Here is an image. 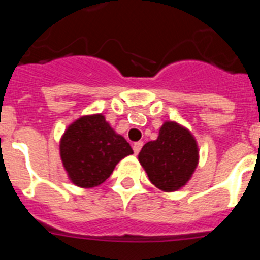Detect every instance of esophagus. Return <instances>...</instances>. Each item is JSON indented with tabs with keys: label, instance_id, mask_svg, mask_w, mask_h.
I'll list each match as a JSON object with an SVG mask.
<instances>
[{
	"label": "esophagus",
	"instance_id": "34e87169",
	"mask_svg": "<svg viewBox=\"0 0 260 260\" xmlns=\"http://www.w3.org/2000/svg\"><path fill=\"white\" fill-rule=\"evenodd\" d=\"M142 147H143V142H135V143L133 144V150H134L135 155L139 153V151L142 150Z\"/></svg>",
	"mask_w": 260,
	"mask_h": 260
}]
</instances>
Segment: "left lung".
<instances>
[{
  "mask_svg": "<svg viewBox=\"0 0 260 260\" xmlns=\"http://www.w3.org/2000/svg\"><path fill=\"white\" fill-rule=\"evenodd\" d=\"M139 162L151 182L162 191H176L187 183L198 165L197 141L187 128L173 121L161 126L156 141L143 146Z\"/></svg>",
  "mask_w": 260,
  "mask_h": 260,
  "instance_id": "8db88e82",
  "label": "left lung"
}]
</instances>
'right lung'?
<instances>
[{
    "instance_id": "add662e5",
    "label": "right lung",
    "mask_w": 260,
    "mask_h": 260,
    "mask_svg": "<svg viewBox=\"0 0 260 260\" xmlns=\"http://www.w3.org/2000/svg\"><path fill=\"white\" fill-rule=\"evenodd\" d=\"M133 150L103 114L83 116L71 123L59 142V155L70 181L79 187L102 185Z\"/></svg>"
}]
</instances>
